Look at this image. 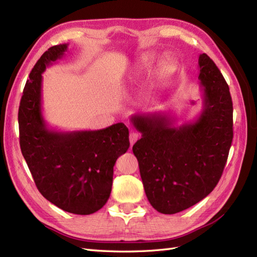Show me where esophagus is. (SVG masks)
<instances>
[{
    "instance_id": "1",
    "label": "esophagus",
    "mask_w": 257,
    "mask_h": 257,
    "mask_svg": "<svg viewBox=\"0 0 257 257\" xmlns=\"http://www.w3.org/2000/svg\"><path fill=\"white\" fill-rule=\"evenodd\" d=\"M138 138H139V135H138L137 133H135V132L130 133V135H129V140H130V145H132V147H133V145L136 143V141L138 140Z\"/></svg>"
}]
</instances>
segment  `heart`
<instances>
[{
    "mask_svg": "<svg viewBox=\"0 0 257 257\" xmlns=\"http://www.w3.org/2000/svg\"><path fill=\"white\" fill-rule=\"evenodd\" d=\"M156 61V55L155 54H148V55H146L143 61H141V65L143 66H150V65L154 63ZM160 66L163 68V69H171L173 67V65L171 63V59L169 58H163L161 63H160Z\"/></svg>",
    "mask_w": 257,
    "mask_h": 257,
    "instance_id": "obj_1",
    "label": "heart"
}]
</instances>
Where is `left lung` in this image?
<instances>
[{
	"label": "left lung",
	"instance_id": "left-lung-1",
	"mask_svg": "<svg viewBox=\"0 0 257 257\" xmlns=\"http://www.w3.org/2000/svg\"><path fill=\"white\" fill-rule=\"evenodd\" d=\"M203 109L195 121L174 127L163 113L134 114L141 134L133 147L147 198L163 214L189 209L220 181L233 139L230 88L214 62L199 56Z\"/></svg>",
	"mask_w": 257,
	"mask_h": 257
}]
</instances>
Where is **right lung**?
I'll return each mask as SVG.
<instances>
[{
  "instance_id": "add662e5",
  "label": "right lung",
  "mask_w": 257,
  "mask_h": 257,
  "mask_svg": "<svg viewBox=\"0 0 257 257\" xmlns=\"http://www.w3.org/2000/svg\"><path fill=\"white\" fill-rule=\"evenodd\" d=\"M66 51L67 44L48 48L32 69L19 108L20 146L41 194L64 211L88 215L109 199L113 166L130 146L129 130L122 122L88 132L47 128L42 74Z\"/></svg>"
}]
</instances>
